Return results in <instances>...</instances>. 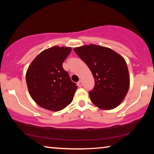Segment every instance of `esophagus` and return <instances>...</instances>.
<instances>
[{
  "mask_svg": "<svg viewBox=\"0 0 154 154\" xmlns=\"http://www.w3.org/2000/svg\"><path fill=\"white\" fill-rule=\"evenodd\" d=\"M77 85L78 86H79V87H81V86L83 85V82H82V81H79L77 83Z\"/></svg>",
  "mask_w": 154,
  "mask_h": 154,
  "instance_id": "obj_1",
  "label": "esophagus"
}]
</instances>
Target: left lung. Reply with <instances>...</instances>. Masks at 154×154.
Wrapping results in <instances>:
<instances>
[{"mask_svg": "<svg viewBox=\"0 0 154 154\" xmlns=\"http://www.w3.org/2000/svg\"><path fill=\"white\" fill-rule=\"evenodd\" d=\"M73 50L93 75L94 87L89 92L92 102L104 110L117 107L130 86L129 72L124 58L110 48L93 44Z\"/></svg>", "mask_w": 154, "mask_h": 154, "instance_id": "8db88e82", "label": "left lung"}]
</instances>
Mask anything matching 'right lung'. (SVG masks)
Instances as JSON below:
<instances>
[{"label":"right lung","instance_id":"obj_1","mask_svg":"<svg viewBox=\"0 0 154 154\" xmlns=\"http://www.w3.org/2000/svg\"><path fill=\"white\" fill-rule=\"evenodd\" d=\"M71 51V48L54 46L41 52L29 65L26 74L27 88L40 106L58 111L72 102L78 87L62 67Z\"/></svg>","mask_w":154,"mask_h":154}]
</instances>
